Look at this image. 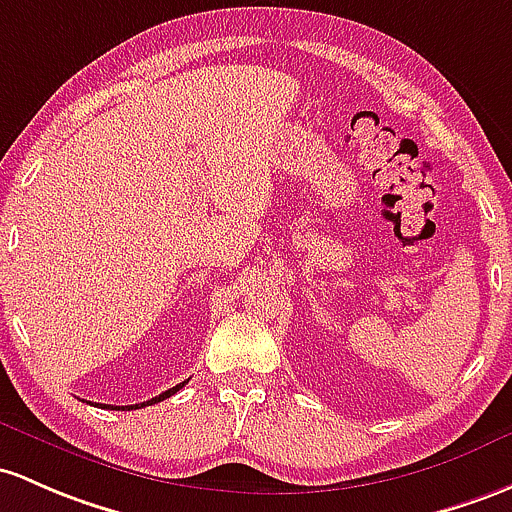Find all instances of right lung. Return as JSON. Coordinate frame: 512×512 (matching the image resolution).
I'll list each match as a JSON object with an SVG mask.
<instances>
[{"label": "right lung", "mask_w": 512, "mask_h": 512, "mask_svg": "<svg viewBox=\"0 0 512 512\" xmlns=\"http://www.w3.org/2000/svg\"><path fill=\"white\" fill-rule=\"evenodd\" d=\"M185 383H188V381L178 383V386H175V388H170V390H166V393L156 395V398L146 400V403H139V405H122V410H136V408H146V405H153V403H161V400H166V398H170V395H173V393H178V390L183 388ZM95 405H100V408H112V410H119V408H114V405H102V403H95Z\"/></svg>", "instance_id": "right-lung-1"}]
</instances>
